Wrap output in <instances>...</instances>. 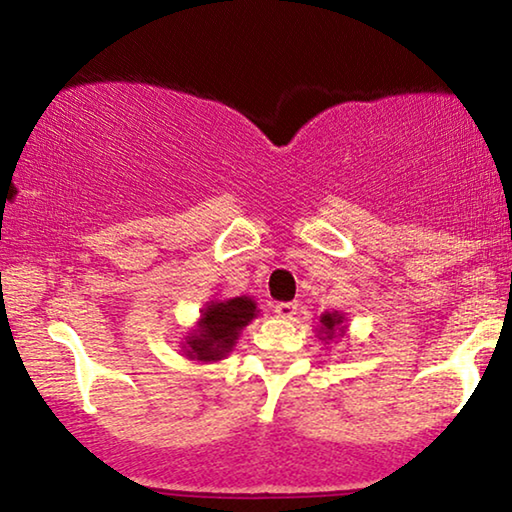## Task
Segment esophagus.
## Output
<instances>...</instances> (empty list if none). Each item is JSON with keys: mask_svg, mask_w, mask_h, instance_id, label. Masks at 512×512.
<instances>
[{"mask_svg": "<svg viewBox=\"0 0 512 512\" xmlns=\"http://www.w3.org/2000/svg\"><path fill=\"white\" fill-rule=\"evenodd\" d=\"M296 310H298L296 303H277L275 305V314L282 319H291L293 314H296Z\"/></svg>", "mask_w": 512, "mask_h": 512, "instance_id": "34e87169", "label": "esophagus"}]
</instances>
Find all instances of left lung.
<instances>
[{
	"label": "left lung",
	"mask_w": 512,
	"mask_h": 512,
	"mask_svg": "<svg viewBox=\"0 0 512 512\" xmlns=\"http://www.w3.org/2000/svg\"><path fill=\"white\" fill-rule=\"evenodd\" d=\"M342 324V317L340 314H324L321 317V326H324V333L326 338H333L335 331H338V326Z\"/></svg>",
	"instance_id": "obj_1"
}]
</instances>
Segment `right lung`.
<instances>
[{
  "mask_svg": "<svg viewBox=\"0 0 512 512\" xmlns=\"http://www.w3.org/2000/svg\"><path fill=\"white\" fill-rule=\"evenodd\" d=\"M256 303L251 298H233L212 303L202 314L198 333L188 338V354L198 361H219L235 345L237 333L254 319Z\"/></svg>",
  "mask_w": 512,
  "mask_h": 512,
  "instance_id": "1",
  "label": "right lung"
}]
</instances>
